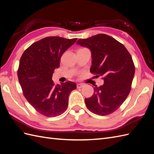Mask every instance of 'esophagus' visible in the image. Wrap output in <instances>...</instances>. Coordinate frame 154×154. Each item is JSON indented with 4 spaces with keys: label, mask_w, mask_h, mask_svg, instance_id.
Returning <instances> with one entry per match:
<instances>
[{
    "label": "esophagus",
    "mask_w": 154,
    "mask_h": 154,
    "mask_svg": "<svg viewBox=\"0 0 154 154\" xmlns=\"http://www.w3.org/2000/svg\"><path fill=\"white\" fill-rule=\"evenodd\" d=\"M76 87H77V88H82V87H83V83H78L77 85H76Z\"/></svg>",
    "instance_id": "esophagus-1"
}]
</instances>
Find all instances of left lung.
<instances>
[{"instance_id": "1", "label": "left lung", "mask_w": 154, "mask_h": 154, "mask_svg": "<svg viewBox=\"0 0 154 154\" xmlns=\"http://www.w3.org/2000/svg\"><path fill=\"white\" fill-rule=\"evenodd\" d=\"M77 44L89 49L92 55L91 73L101 76L103 85L94 88V94L85 98L92 112L106 116L118 110L131 90L135 66L131 55L125 46L112 37L98 34L79 39Z\"/></svg>"}]
</instances>
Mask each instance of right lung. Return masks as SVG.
Returning a JSON list of instances; mask_svg holds the SVG:
<instances>
[{
	"label": "right lung",
	"mask_w": 154,
	"mask_h": 154,
	"mask_svg": "<svg viewBox=\"0 0 154 154\" xmlns=\"http://www.w3.org/2000/svg\"><path fill=\"white\" fill-rule=\"evenodd\" d=\"M76 40L45 37L31 44L20 58L17 74L23 94L29 104L46 117H56L64 112L70 93L76 88L72 82L55 85L52 80L63 53Z\"/></svg>",
	"instance_id": "right-lung-1"
}]
</instances>
